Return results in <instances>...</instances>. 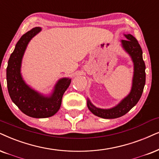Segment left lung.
Masks as SVG:
<instances>
[{"instance_id":"obj_1","label":"left lung","mask_w":159,"mask_h":159,"mask_svg":"<svg viewBox=\"0 0 159 159\" xmlns=\"http://www.w3.org/2000/svg\"><path fill=\"white\" fill-rule=\"evenodd\" d=\"M126 39H122L124 49L130 54L134 65L133 85L130 94L115 107L110 109H101L92 105L87 100L88 108L94 115L104 119H114L125 115L138 103L143 92L145 84V64L142 58V50L138 41L131 34H125Z\"/></svg>"}]
</instances>
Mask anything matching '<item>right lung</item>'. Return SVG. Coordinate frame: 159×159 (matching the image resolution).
<instances>
[{"mask_svg":"<svg viewBox=\"0 0 159 159\" xmlns=\"http://www.w3.org/2000/svg\"><path fill=\"white\" fill-rule=\"evenodd\" d=\"M40 31V28L36 27L22 36L10 56L7 68V88L11 100L23 113L34 118L49 117L59 111L62 96L71 83L70 78L59 80L48 98L31 89L24 82L20 74L22 58L29 42Z\"/></svg>","mask_w":159,"mask_h":159,"instance_id":"1","label":"right lung"}]
</instances>
